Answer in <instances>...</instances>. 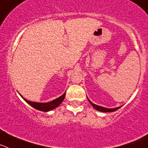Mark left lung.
<instances>
[{"instance_id": "obj_1", "label": "left lung", "mask_w": 148, "mask_h": 148, "mask_svg": "<svg viewBox=\"0 0 148 148\" xmlns=\"http://www.w3.org/2000/svg\"><path fill=\"white\" fill-rule=\"evenodd\" d=\"M87 98H88V97H87ZM88 101H89L90 103L92 104V106H93V107L95 108L96 110H97V111H100V112H115V111H116L117 110H119V108L121 106H119V107H116V108H112V109H109V108H105V107H103V106L95 104V103H93L90 101L88 98Z\"/></svg>"}]
</instances>
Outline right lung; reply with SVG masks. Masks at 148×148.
I'll list each match as a JSON object with an SVG mask.
<instances>
[{
  "label": "right lung",
  "mask_w": 148,
  "mask_h": 148,
  "mask_svg": "<svg viewBox=\"0 0 148 148\" xmlns=\"http://www.w3.org/2000/svg\"><path fill=\"white\" fill-rule=\"evenodd\" d=\"M19 95H20V94H19ZM21 97H22V96H21ZM65 92L62 95H61L60 97H58V98L55 99V100H53V101H50V102H47V103L33 102V101H28V100H27V99H25L23 97L22 98L24 99V101H26L27 103L28 104L30 105L32 107L35 108V109H36V110H40V111H42V112H48L53 110V109L57 107L59 105L61 104L62 102L64 99H65Z\"/></svg>",
  "instance_id": "right-lung-1"
}]
</instances>
